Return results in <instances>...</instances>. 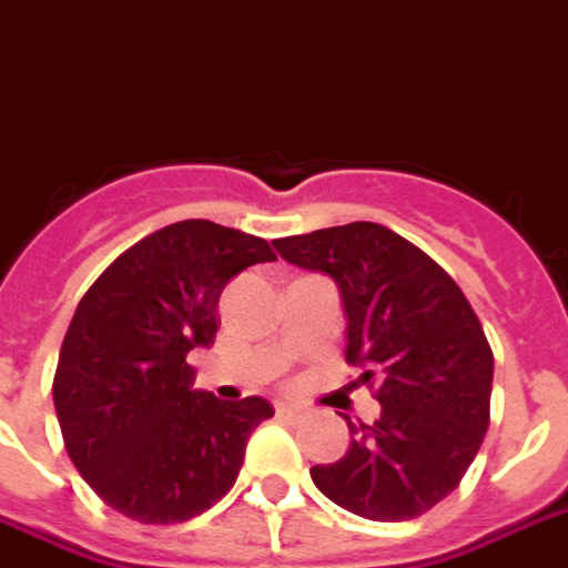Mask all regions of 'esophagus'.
<instances>
[{
  "mask_svg": "<svg viewBox=\"0 0 568 568\" xmlns=\"http://www.w3.org/2000/svg\"><path fill=\"white\" fill-rule=\"evenodd\" d=\"M276 417H280V419H297L300 408H294V405H276Z\"/></svg>",
  "mask_w": 568,
  "mask_h": 568,
  "instance_id": "1",
  "label": "esophagus"
}]
</instances>
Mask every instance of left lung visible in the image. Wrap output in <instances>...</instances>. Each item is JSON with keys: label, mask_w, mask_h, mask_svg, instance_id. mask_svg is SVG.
<instances>
[{"label": "left lung", "mask_w": 568, "mask_h": 568, "mask_svg": "<svg viewBox=\"0 0 568 568\" xmlns=\"http://www.w3.org/2000/svg\"><path fill=\"white\" fill-rule=\"evenodd\" d=\"M285 262L324 271L347 312V364L382 403L349 423L347 455L312 467L326 499L373 523H405L460 484L490 426L493 349L458 283L394 230L353 221L276 239Z\"/></svg>", "instance_id": "left-lung-1"}]
</instances>
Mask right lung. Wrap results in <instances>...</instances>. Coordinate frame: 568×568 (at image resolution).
<instances>
[{"instance_id": "obj_1", "label": "right lung", "mask_w": 568, "mask_h": 568, "mask_svg": "<svg viewBox=\"0 0 568 568\" xmlns=\"http://www.w3.org/2000/svg\"><path fill=\"white\" fill-rule=\"evenodd\" d=\"M276 260L251 233L189 219L131 244L87 288L60 347L52 396L69 458L95 496L142 525L204 514L236 484L262 396L192 390L189 349L219 332L224 285Z\"/></svg>"}]
</instances>
